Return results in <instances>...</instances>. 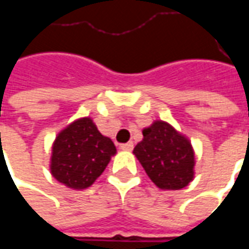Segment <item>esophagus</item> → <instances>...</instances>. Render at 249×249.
I'll use <instances>...</instances> for the list:
<instances>
[{"instance_id":"esophagus-1","label":"esophagus","mask_w":249,"mask_h":249,"mask_svg":"<svg viewBox=\"0 0 249 249\" xmlns=\"http://www.w3.org/2000/svg\"><path fill=\"white\" fill-rule=\"evenodd\" d=\"M121 149H123V151H132V149H133V142L121 144Z\"/></svg>"}]
</instances>
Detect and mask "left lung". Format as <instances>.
<instances>
[{
	"mask_svg": "<svg viewBox=\"0 0 249 249\" xmlns=\"http://www.w3.org/2000/svg\"><path fill=\"white\" fill-rule=\"evenodd\" d=\"M142 140L133 155L156 187L176 191L187 187L195 178V151L187 136L162 120L142 129Z\"/></svg>",
	"mask_w": 249,
	"mask_h": 249,
	"instance_id": "obj_1",
	"label": "left lung"
}]
</instances>
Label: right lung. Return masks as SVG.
I'll return each mask as SVG.
<instances>
[{
  "label": "right lung",
  "instance_id": "obj_1",
  "mask_svg": "<svg viewBox=\"0 0 249 249\" xmlns=\"http://www.w3.org/2000/svg\"><path fill=\"white\" fill-rule=\"evenodd\" d=\"M116 152L113 141L100 133L90 117L77 119L56 136L52 145V176L68 188L87 189Z\"/></svg>",
  "mask_w": 249,
  "mask_h": 249
}]
</instances>
